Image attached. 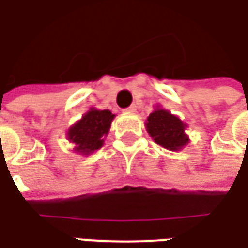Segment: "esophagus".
Wrapping results in <instances>:
<instances>
[{
	"label": "esophagus",
	"mask_w": 248,
	"mask_h": 248,
	"mask_svg": "<svg viewBox=\"0 0 248 248\" xmlns=\"http://www.w3.org/2000/svg\"><path fill=\"white\" fill-rule=\"evenodd\" d=\"M137 111V106L136 104H131L130 107H127L126 110H124V112H129V114H133V112H136Z\"/></svg>",
	"instance_id": "esophagus-1"
}]
</instances>
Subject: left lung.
<instances>
[{"mask_svg":"<svg viewBox=\"0 0 248 248\" xmlns=\"http://www.w3.org/2000/svg\"><path fill=\"white\" fill-rule=\"evenodd\" d=\"M145 127L153 141L168 151H181L190 142V138L186 134L187 124L160 106H156L146 118Z\"/></svg>","mask_w":248,"mask_h":248,"instance_id":"obj_1","label":"left lung"}]
</instances>
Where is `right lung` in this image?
Returning <instances> with one entry per match:
<instances>
[{"label": "right lung", "instance_id": "add662e5", "mask_svg": "<svg viewBox=\"0 0 248 248\" xmlns=\"http://www.w3.org/2000/svg\"><path fill=\"white\" fill-rule=\"evenodd\" d=\"M115 115L110 110H97L95 107L89 108L81 119L67 129L66 138L72 142L76 153L89 156L104 144V138L110 131L111 122Z\"/></svg>", "mask_w": 248, "mask_h": 248}]
</instances>
